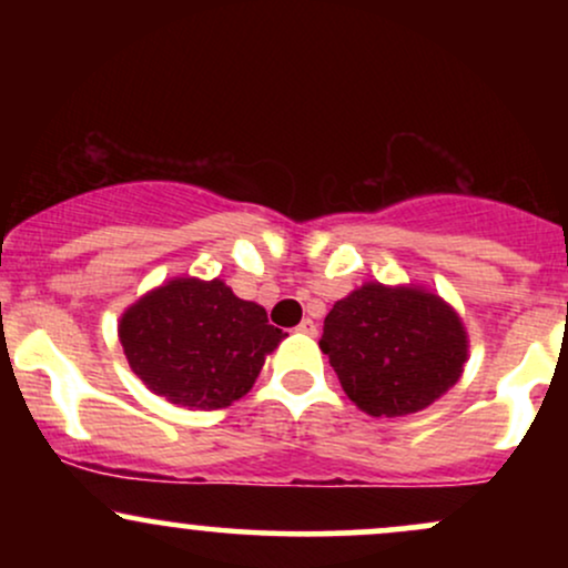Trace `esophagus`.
<instances>
[{"label": "esophagus", "instance_id": "esophagus-1", "mask_svg": "<svg viewBox=\"0 0 568 568\" xmlns=\"http://www.w3.org/2000/svg\"><path fill=\"white\" fill-rule=\"evenodd\" d=\"M298 334H306V336H315L317 334V325H315V321H310V317H306V321H302L298 323Z\"/></svg>", "mask_w": 568, "mask_h": 568}]
</instances>
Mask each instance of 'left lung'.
<instances>
[{
  "mask_svg": "<svg viewBox=\"0 0 568 568\" xmlns=\"http://www.w3.org/2000/svg\"><path fill=\"white\" fill-rule=\"evenodd\" d=\"M321 349L352 403L371 416H406L454 387L467 334L435 293L368 283L325 315Z\"/></svg>",
  "mask_w": 568,
  "mask_h": 568,
  "instance_id": "left-lung-1",
  "label": "left lung"
}]
</instances>
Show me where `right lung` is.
<instances>
[{
  "label": "right lung",
  "instance_id": "1",
  "mask_svg": "<svg viewBox=\"0 0 568 568\" xmlns=\"http://www.w3.org/2000/svg\"><path fill=\"white\" fill-rule=\"evenodd\" d=\"M283 336L264 306L237 298L221 280L194 277L146 293L120 323L133 374L154 395L194 410L240 400Z\"/></svg>",
  "mask_w": 568,
  "mask_h": 568
}]
</instances>
